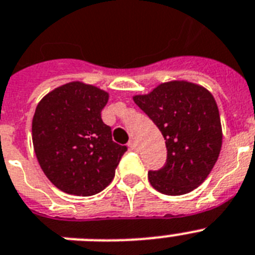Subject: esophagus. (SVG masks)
<instances>
[{"label":"esophagus","mask_w":255,"mask_h":255,"mask_svg":"<svg viewBox=\"0 0 255 255\" xmlns=\"http://www.w3.org/2000/svg\"><path fill=\"white\" fill-rule=\"evenodd\" d=\"M128 147H129L130 151H136V149H138V145H136V143L134 142V140H130V142L128 143Z\"/></svg>","instance_id":"1"}]
</instances>
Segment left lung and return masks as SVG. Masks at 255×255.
I'll use <instances>...</instances> for the list:
<instances>
[{
  "label": "left lung",
  "mask_w": 255,
  "mask_h": 255,
  "mask_svg": "<svg viewBox=\"0 0 255 255\" xmlns=\"http://www.w3.org/2000/svg\"><path fill=\"white\" fill-rule=\"evenodd\" d=\"M134 102L158 128L167 149L166 162L149 170L154 190L170 196L188 193L206 179L222 147L221 117L213 95L186 81L161 84Z\"/></svg>",
  "instance_id": "obj_1"
}]
</instances>
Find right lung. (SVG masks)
Wrapping results in <instances>:
<instances>
[{"instance_id":"obj_1","label":"right lung","mask_w":255,"mask_h":255,"mask_svg":"<svg viewBox=\"0 0 255 255\" xmlns=\"http://www.w3.org/2000/svg\"><path fill=\"white\" fill-rule=\"evenodd\" d=\"M108 94L81 82L55 89L38 103L32 121L37 160L56 188L69 195L91 196L112 182L128 151L112 140L102 120Z\"/></svg>"}]
</instances>
